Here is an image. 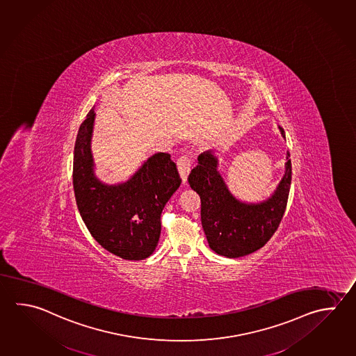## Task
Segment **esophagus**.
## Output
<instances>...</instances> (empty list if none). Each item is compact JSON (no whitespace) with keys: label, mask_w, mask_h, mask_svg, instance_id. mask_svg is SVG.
Here are the masks:
<instances>
[{"label":"esophagus","mask_w":356,"mask_h":356,"mask_svg":"<svg viewBox=\"0 0 356 356\" xmlns=\"http://www.w3.org/2000/svg\"><path fill=\"white\" fill-rule=\"evenodd\" d=\"M190 168H191V160L188 159V156H180L179 160H177V168H179V172H180L184 184L188 180Z\"/></svg>","instance_id":"34e87169"}]
</instances>
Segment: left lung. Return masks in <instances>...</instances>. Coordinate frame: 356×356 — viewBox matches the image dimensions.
<instances>
[{
    "label": "left lung",
    "instance_id": "1",
    "mask_svg": "<svg viewBox=\"0 0 356 356\" xmlns=\"http://www.w3.org/2000/svg\"><path fill=\"white\" fill-rule=\"evenodd\" d=\"M284 138V131L280 127ZM287 152L286 172L267 202L244 204L230 194L211 152L200 154L188 184L202 200V224L209 247L227 258H239L264 247L280 227L289 202L292 166Z\"/></svg>",
    "mask_w": 356,
    "mask_h": 356
}]
</instances>
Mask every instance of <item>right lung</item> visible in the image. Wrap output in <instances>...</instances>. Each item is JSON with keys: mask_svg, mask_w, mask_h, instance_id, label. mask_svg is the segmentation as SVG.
<instances>
[{"mask_svg": "<svg viewBox=\"0 0 356 356\" xmlns=\"http://www.w3.org/2000/svg\"><path fill=\"white\" fill-rule=\"evenodd\" d=\"M93 109L76 136L73 186L81 219L102 247L127 261L154 253L161 234V213L181 184L168 154H154L131 180L108 186L93 174L90 138Z\"/></svg>", "mask_w": 356, "mask_h": 356, "instance_id": "add662e5", "label": "right lung"}]
</instances>
